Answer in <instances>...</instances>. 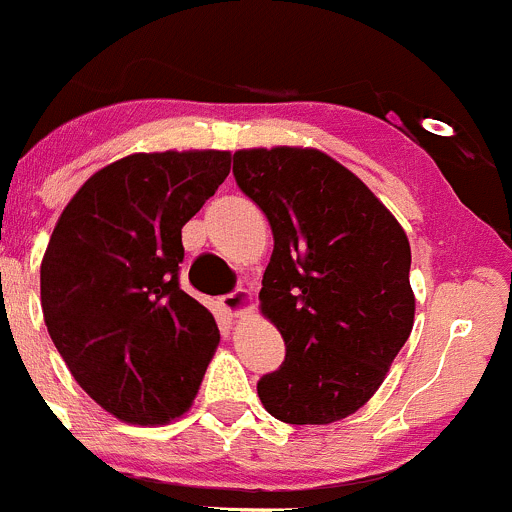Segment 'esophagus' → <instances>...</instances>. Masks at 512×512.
<instances>
[{"instance_id":"esophagus-1","label":"esophagus","mask_w":512,"mask_h":512,"mask_svg":"<svg viewBox=\"0 0 512 512\" xmlns=\"http://www.w3.org/2000/svg\"><path fill=\"white\" fill-rule=\"evenodd\" d=\"M220 304H223L227 317H240V314L250 312L252 309V297L247 289H235V292L220 297Z\"/></svg>"}]
</instances>
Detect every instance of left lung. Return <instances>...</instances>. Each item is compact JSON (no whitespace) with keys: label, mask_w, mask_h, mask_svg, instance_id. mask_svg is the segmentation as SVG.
Listing matches in <instances>:
<instances>
[{"label":"left lung","mask_w":512,"mask_h":512,"mask_svg":"<svg viewBox=\"0 0 512 512\" xmlns=\"http://www.w3.org/2000/svg\"><path fill=\"white\" fill-rule=\"evenodd\" d=\"M232 173L275 237L260 307L287 354L257 381L262 406L297 426L347 418L414 327L409 237L352 170L314 148L237 151Z\"/></svg>","instance_id":"8db88e82"}]
</instances>
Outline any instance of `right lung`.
<instances>
[{
	"instance_id": "right-lung-1",
	"label": "right lung",
	"mask_w": 512,
	"mask_h": 512,
	"mask_svg": "<svg viewBox=\"0 0 512 512\" xmlns=\"http://www.w3.org/2000/svg\"><path fill=\"white\" fill-rule=\"evenodd\" d=\"M230 173V151L133 153L91 175L51 232L41 309L71 376L121 421L193 404L218 349L213 314L180 289L183 225Z\"/></svg>"
}]
</instances>
